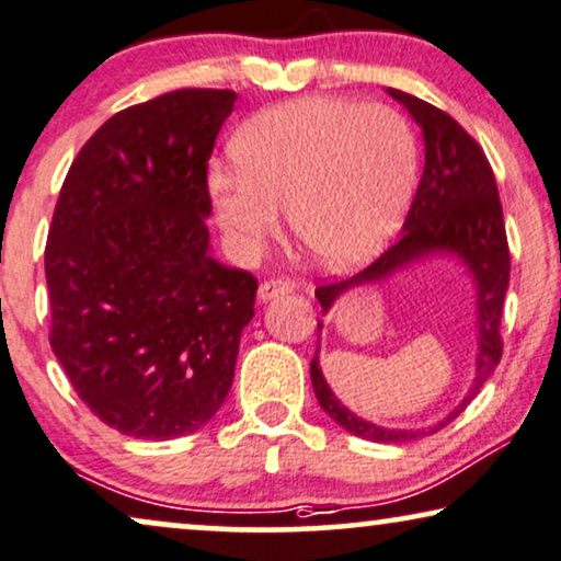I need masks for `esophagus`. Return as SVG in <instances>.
Masks as SVG:
<instances>
[{"mask_svg": "<svg viewBox=\"0 0 561 561\" xmlns=\"http://www.w3.org/2000/svg\"><path fill=\"white\" fill-rule=\"evenodd\" d=\"M293 289H295L293 279H285V276H274V279H264L259 285V300L268 302V300H274V297L293 293Z\"/></svg>", "mask_w": 561, "mask_h": 561, "instance_id": "34e87169", "label": "esophagus"}]
</instances>
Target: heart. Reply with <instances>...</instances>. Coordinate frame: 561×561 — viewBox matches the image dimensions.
I'll return each mask as SVG.
<instances>
[{
  "mask_svg": "<svg viewBox=\"0 0 561 561\" xmlns=\"http://www.w3.org/2000/svg\"><path fill=\"white\" fill-rule=\"evenodd\" d=\"M238 169L213 167V210L241 251L279 233L333 266L375 259L405 218L417 176L413 125L387 104L302 96L259 112L233 140Z\"/></svg>",
  "mask_w": 561,
  "mask_h": 561,
  "instance_id": "b5f03b06",
  "label": "heart"
}]
</instances>
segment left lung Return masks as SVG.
Wrapping results in <instances>:
<instances>
[{"label":"left lung","mask_w":561,"mask_h":561,"mask_svg":"<svg viewBox=\"0 0 561 561\" xmlns=\"http://www.w3.org/2000/svg\"><path fill=\"white\" fill-rule=\"evenodd\" d=\"M394 100L405 104L410 115L423 130L425 140V167L421 184L410 205L408 218L402 222V233L375 264L348 279L328 282L316 289V297L323 312L333 308L343 293L351 287L369 285V282L387 279L398 268L421 261L436 253H454L465 261L477 287V377L469 387L467 398L454 408L449 417L431 425L425 431L385 428L351 413L328 387L320 371V343L316 358L310 362L312 390L320 408L333 417L341 428L358 438L377 444H405L428 436L451 423L465 410L488 377L495 371L503 356V339H500V320H503V302L511 279V251H507L503 207L497 197V182L492 174L488 156L480 144L461 128V125L444 110L417 100L400 89H387ZM323 323H318V331Z\"/></svg>","instance_id":"obj_1"}]
</instances>
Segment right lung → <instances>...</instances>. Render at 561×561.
<instances>
[{"mask_svg": "<svg viewBox=\"0 0 561 561\" xmlns=\"http://www.w3.org/2000/svg\"><path fill=\"white\" fill-rule=\"evenodd\" d=\"M230 89H176L81 146L46 243L50 346L81 402L125 436L199 431L226 402L256 276L210 253L207 161Z\"/></svg>", "mask_w": 561, "mask_h": 561, "instance_id": "1", "label": "right lung"}]
</instances>
